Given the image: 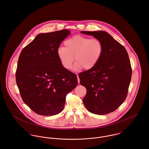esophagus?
I'll return each mask as SVG.
<instances>
[{"instance_id":"1","label":"esophagus","mask_w":149,"mask_h":149,"mask_svg":"<svg viewBox=\"0 0 149 149\" xmlns=\"http://www.w3.org/2000/svg\"><path fill=\"white\" fill-rule=\"evenodd\" d=\"M77 74V80H78V83L79 84V83H80V79H79V76H78L77 74Z\"/></svg>"}]
</instances>
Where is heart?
Returning <instances> with one entry per match:
<instances>
[{"label":"heart","instance_id":"obj_1","mask_svg":"<svg viewBox=\"0 0 149 149\" xmlns=\"http://www.w3.org/2000/svg\"><path fill=\"white\" fill-rule=\"evenodd\" d=\"M64 44L65 47H60L57 54L65 69L71 68L74 59V70L92 69L99 63L103 52V45L97 38L77 35L68 38Z\"/></svg>","mask_w":149,"mask_h":149}]
</instances>
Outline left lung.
Instances as JSON below:
<instances>
[{
  "label": "left lung",
  "mask_w": 149,
  "mask_h": 149,
  "mask_svg": "<svg viewBox=\"0 0 149 149\" xmlns=\"http://www.w3.org/2000/svg\"><path fill=\"white\" fill-rule=\"evenodd\" d=\"M81 33L93 36L103 45V54L97 64L79 74L80 84L86 89L83 101L90 112L106 115L115 111L127 96L132 75L127 52L107 32Z\"/></svg>",
  "instance_id": "obj_1"
}]
</instances>
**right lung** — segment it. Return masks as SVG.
Listing matches in <instances>:
<instances>
[{
    "mask_svg": "<svg viewBox=\"0 0 149 149\" xmlns=\"http://www.w3.org/2000/svg\"><path fill=\"white\" fill-rule=\"evenodd\" d=\"M70 34L66 29L40 34L19 55L17 84L23 102L38 115L61 112L66 95L77 85L76 74L63 67L57 54Z\"/></svg>",
    "mask_w": 149,
    "mask_h": 149,
    "instance_id": "obj_1",
    "label": "right lung"
}]
</instances>
